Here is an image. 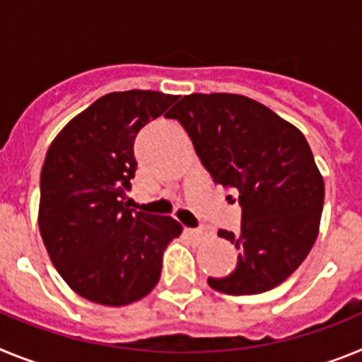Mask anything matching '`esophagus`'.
Instances as JSON below:
<instances>
[{
  "mask_svg": "<svg viewBox=\"0 0 362 362\" xmlns=\"http://www.w3.org/2000/svg\"><path fill=\"white\" fill-rule=\"evenodd\" d=\"M187 233L196 239H206L210 238L214 232L210 226H201V228H187Z\"/></svg>",
  "mask_w": 362,
  "mask_h": 362,
  "instance_id": "esophagus-1",
  "label": "esophagus"
}]
</instances>
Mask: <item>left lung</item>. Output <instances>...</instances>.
<instances>
[{"mask_svg":"<svg viewBox=\"0 0 362 362\" xmlns=\"http://www.w3.org/2000/svg\"><path fill=\"white\" fill-rule=\"evenodd\" d=\"M165 117L183 124L214 183L235 188L241 232L219 230L239 250L210 288L250 296L288 279L312 250L321 225L325 181L297 127L241 94L183 95Z\"/></svg>","mask_w":362,"mask_h":362,"instance_id":"8db88e82","label":"left lung"}]
</instances>
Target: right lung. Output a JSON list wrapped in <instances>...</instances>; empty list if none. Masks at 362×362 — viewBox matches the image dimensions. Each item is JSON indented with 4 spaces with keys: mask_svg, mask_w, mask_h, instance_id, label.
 <instances>
[{
    "mask_svg": "<svg viewBox=\"0 0 362 362\" xmlns=\"http://www.w3.org/2000/svg\"><path fill=\"white\" fill-rule=\"evenodd\" d=\"M175 99L137 88L110 92L50 143L41 168V239L63 281L92 303L124 306L148 296L166 245L183 232L174 217L124 203L137 168L134 139Z\"/></svg>",
    "mask_w": 362,
    "mask_h": 362,
    "instance_id": "1",
    "label": "right lung"
}]
</instances>
